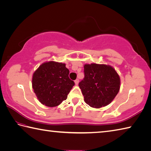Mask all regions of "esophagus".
I'll use <instances>...</instances> for the list:
<instances>
[{
  "mask_svg": "<svg viewBox=\"0 0 151 151\" xmlns=\"http://www.w3.org/2000/svg\"><path fill=\"white\" fill-rule=\"evenodd\" d=\"M74 82H75V84H76V85H78V83H79V79H76V80L74 81Z\"/></svg>",
  "mask_w": 151,
  "mask_h": 151,
  "instance_id": "esophagus-1",
  "label": "esophagus"
}]
</instances>
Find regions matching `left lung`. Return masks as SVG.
Masks as SVG:
<instances>
[{
	"instance_id": "1",
	"label": "left lung",
	"mask_w": 151,
	"mask_h": 151,
	"mask_svg": "<svg viewBox=\"0 0 151 151\" xmlns=\"http://www.w3.org/2000/svg\"><path fill=\"white\" fill-rule=\"evenodd\" d=\"M84 74L79 86L85 102L96 109L109 104L120 88V76L114 68L106 64H85Z\"/></svg>"
}]
</instances>
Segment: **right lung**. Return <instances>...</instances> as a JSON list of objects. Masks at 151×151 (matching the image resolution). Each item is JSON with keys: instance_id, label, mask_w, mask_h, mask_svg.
<instances>
[{"instance_id": "add662e5", "label": "right lung", "mask_w": 151, "mask_h": 151, "mask_svg": "<svg viewBox=\"0 0 151 151\" xmlns=\"http://www.w3.org/2000/svg\"><path fill=\"white\" fill-rule=\"evenodd\" d=\"M69 73L66 64L54 61L45 62L35 70L32 87L41 104L55 107L66 100L75 85L69 78Z\"/></svg>"}]
</instances>
